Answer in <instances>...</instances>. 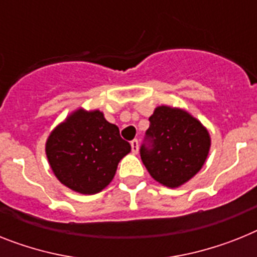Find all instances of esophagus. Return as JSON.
<instances>
[{"instance_id": "esophagus-1", "label": "esophagus", "mask_w": 257, "mask_h": 257, "mask_svg": "<svg viewBox=\"0 0 257 257\" xmlns=\"http://www.w3.org/2000/svg\"><path fill=\"white\" fill-rule=\"evenodd\" d=\"M131 146H132V153L137 154V153H139V140H133V141H131Z\"/></svg>"}]
</instances>
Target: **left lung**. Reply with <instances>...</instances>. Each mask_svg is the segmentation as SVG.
I'll list each match as a JSON object with an SVG mask.
<instances>
[{"label": "left lung", "instance_id": "8db88e82", "mask_svg": "<svg viewBox=\"0 0 257 257\" xmlns=\"http://www.w3.org/2000/svg\"><path fill=\"white\" fill-rule=\"evenodd\" d=\"M140 154L149 174L161 184L176 188L195 176L205 163L209 133L183 109L161 105L149 117Z\"/></svg>", "mask_w": 257, "mask_h": 257}]
</instances>
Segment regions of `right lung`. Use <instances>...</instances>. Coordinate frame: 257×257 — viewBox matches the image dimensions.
Here are the masks:
<instances>
[{
	"instance_id": "right-lung-1",
	"label": "right lung",
	"mask_w": 257,
	"mask_h": 257,
	"mask_svg": "<svg viewBox=\"0 0 257 257\" xmlns=\"http://www.w3.org/2000/svg\"><path fill=\"white\" fill-rule=\"evenodd\" d=\"M129 152V142L98 109L75 111L51 133L45 145L56 178L83 195L105 188L115 176L118 162Z\"/></svg>"
}]
</instances>
